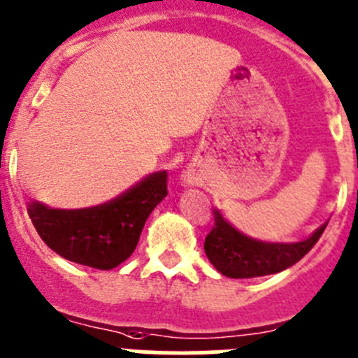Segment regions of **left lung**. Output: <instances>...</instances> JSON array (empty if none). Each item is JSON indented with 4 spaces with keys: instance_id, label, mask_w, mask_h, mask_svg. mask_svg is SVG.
I'll return each mask as SVG.
<instances>
[{
    "instance_id": "obj_1",
    "label": "left lung",
    "mask_w": 358,
    "mask_h": 358,
    "mask_svg": "<svg viewBox=\"0 0 358 358\" xmlns=\"http://www.w3.org/2000/svg\"><path fill=\"white\" fill-rule=\"evenodd\" d=\"M213 215L215 225L206 236L204 250L213 266L231 278L262 277L293 266L316 245L327 227L321 225L310 238L298 243H266L236 231L218 209Z\"/></svg>"
}]
</instances>
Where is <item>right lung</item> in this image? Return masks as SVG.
<instances>
[{"label": "right lung", "instance_id": "1", "mask_svg": "<svg viewBox=\"0 0 358 358\" xmlns=\"http://www.w3.org/2000/svg\"><path fill=\"white\" fill-rule=\"evenodd\" d=\"M166 172H154L122 195L85 209L28 202V215L51 250L83 266L111 270L138 245L147 218L166 196Z\"/></svg>", "mask_w": 358, "mask_h": 358}]
</instances>
